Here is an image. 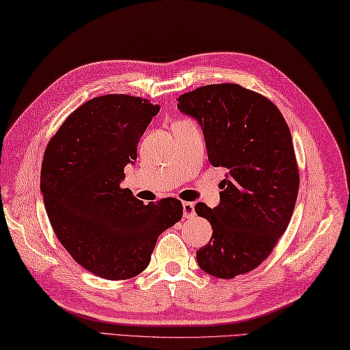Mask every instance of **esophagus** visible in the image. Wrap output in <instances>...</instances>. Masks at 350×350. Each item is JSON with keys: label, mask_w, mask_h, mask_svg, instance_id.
I'll return each instance as SVG.
<instances>
[{"label": "esophagus", "mask_w": 350, "mask_h": 350, "mask_svg": "<svg viewBox=\"0 0 350 350\" xmlns=\"http://www.w3.org/2000/svg\"><path fill=\"white\" fill-rule=\"evenodd\" d=\"M183 215L184 217H193L195 216V204L193 202H183Z\"/></svg>", "instance_id": "obj_1"}]
</instances>
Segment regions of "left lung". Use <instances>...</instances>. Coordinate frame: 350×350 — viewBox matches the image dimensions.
I'll return each instance as SVG.
<instances>
[{
	"label": "left lung",
	"mask_w": 350,
	"mask_h": 350,
	"mask_svg": "<svg viewBox=\"0 0 350 350\" xmlns=\"http://www.w3.org/2000/svg\"><path fill=\"white\" fill-rule=\"evenodd\" d=\"M176 100L201 126L212 166L227 169L219 204L195 206L213 228L196 262L233 279L259 267L291 221L300 180L291 133L273 102L236 83L206 85Z\"/></svg>",
	"instance_id": "left-lung-1"
}]
</instances>
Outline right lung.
<instances>
[{"instance_id":"right-lung-1","label":"right lung","mask_w":350,"mask_h":350,"mask_svg":"<svg viewBox=\"0 0 350 350\" xmlns=\"http://www.w3.org/2000/svg\"><path fill=\"white\" fill-rule=\"evenodd\" d=\"M158 111L140 97L91 98L45 149L41 192L51 227L72 259L98 278L124 280L144 271L158 236L183 217L175 198L144 206L120 187Z\"/></svg>"}]
</instances>
